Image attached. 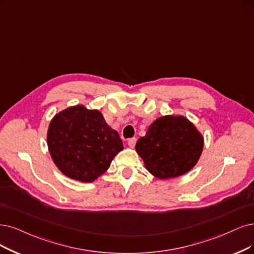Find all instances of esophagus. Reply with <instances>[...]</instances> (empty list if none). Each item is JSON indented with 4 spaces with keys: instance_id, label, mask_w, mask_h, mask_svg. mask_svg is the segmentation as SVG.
<instances>
[{
    "instance_id": "34e87169",
    "label": "esophagus",
    "mask_w": 254,
    "mask_h": 254,
    "mask_svg": "<svg viewBox=\"0 0 254 254\" xmlns=\"http://www.w3.org/2000/svg\"><path fill=\"white\" fill-rule=\"evenodd\" d=\"M136 138L135 137H133V138H129L128 139V141H127V144H128V146L129 147H134L135 146V144H136Z\"/></svg>"
}]
</instances>
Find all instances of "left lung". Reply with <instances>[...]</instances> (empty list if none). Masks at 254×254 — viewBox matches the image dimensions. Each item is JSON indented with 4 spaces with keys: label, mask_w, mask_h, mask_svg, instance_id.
Wrapping results in <instances>:
<instances>
[{
    "label": "left lung",
    "mask_w": 254,
    "mask_h": 254,
    "mask_svg": "<svg viewBox=\"0 0 254 254\" xmlns=\"http://www.w3.org/2000/svg\"><path fill=\"white\" fill-rule=\"evenodd\" d=\"M202 149V136L182 116L159 117L136 143L146 170L160 179L190 172L198 162Z\"/></svg>",
    "instance_id": "1"
}]
</instances>
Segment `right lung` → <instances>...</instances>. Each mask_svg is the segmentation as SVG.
Segmentation results:
<instances>
[{
  "mask_svg": "<svg viewBox=\"0 0 254 254\" xmlns=\"http://www.w3.org/2000/svg\"><path fill=\"white\" fill-rule=\"evenodd\" d=\"M54 163L67 177L93 182L124 149L122 140L97 110L72 107L55 115L47 135Z\"/></svg>",
  "mask_w": 254,
  "mask_h": 254,
  "instance_id": "1",
  "label": "right lung"
}]
</instances>
